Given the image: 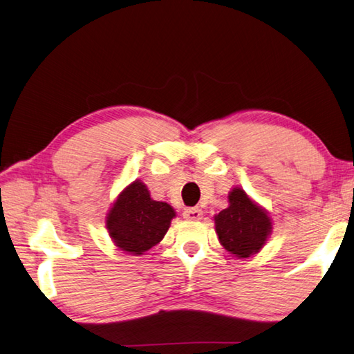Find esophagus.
<instances>
[{"label":"esophagus","instance_id":"1","mask_svg":"<svg viewBox=\"0 0 354 354\" xmlns=\"http://www.w3.org/2000/svg\"><path fill=\"white\" fill-rule=\"evenodd\" d=\"M183 216L189 221H199L203 218V210L198 209V207H190V209H185Z\"/></svg>","mask_w":354,"mask_h":354}]
</instances>
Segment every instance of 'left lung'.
I'll use <instances>...</instances> for the list:
<instances>
[{"label":"left lung","mask_w":354,"mask_h":354,"mask_svg":"<svg viewBox=\"0 0 354 354\" xmlns=\"http://www.w3.org/2000/svg\"><path fill=\"white\" fill-rule=\"evenodd\" d=\"M268 213L241 189L228 193V207L214 216V230L225 250L236 258H250L272 234Z\"/></svg>","instance_id":"8db88e82"}]
</instances>
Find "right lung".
I'll return each instance as SVG.
<instances>
[{
  "mask_svg": "<svg viewBox=\"0 0 354 354\" xmlns=\"http://www.w3.org/2000/svg\"><path fill=\"white\" fill-rule=\"evenodd\" d=\"M175 216L171 205L151 199L145 184L136 179L116 198L106 227L120 250L140 256L162 241Z\"/></svg>",
  "mask_w": 354,
  "mask_h": 354,
  "instance_id": "1",
  "label": "right lung"
}]
</instances>
